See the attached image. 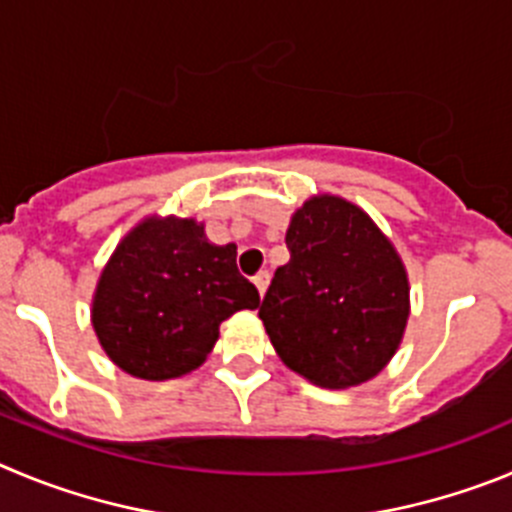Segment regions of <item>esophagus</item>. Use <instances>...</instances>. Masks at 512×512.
I'll return each instance as SVG.
<instances>
[{
  "instance_id": "1",
  "label": "esophagus",
  "mask_w": 512,
  "mask_h": 512,
  "mask_svg": "<svg viewBox=\"0 0 512 512\" xmlns=\"http://www.w3.org/2000/svg\"><path fill=\"white\" fill-rule=\"evenodd\" d=\"M267 285H270V273H265V270H262V273L255 275V288H257V293H260V296H265Z\"/></svg>"
}]
</instances>
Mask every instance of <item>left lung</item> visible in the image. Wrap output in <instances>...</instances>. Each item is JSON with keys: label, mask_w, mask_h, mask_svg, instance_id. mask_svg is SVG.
I'll list each match as a JSON object with an SVG mask.
<instances>
[{"label": "left lung", "mask_w": 512, "mask_h": 512, "mask_svg": "<svg viewBox=\"0 0 512 512\" xmlns=\"http://www.w3.org/2000/svg\"><path fill=\"white\" fill-rule=\"evenodd\" d=\"M290 260L260 306L283 365L329 390L385 370L403 342L411 285L398 250L370 214L331 193L290 216Z\"/></svg>", "instance_id": "obj_1"}]
</instances>
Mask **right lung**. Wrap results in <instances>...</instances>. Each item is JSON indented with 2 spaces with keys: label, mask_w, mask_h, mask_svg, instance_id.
<instances>
[{
  "label": "right lung",
  "mask_w": 512,
  "mask_h": 512,
  "mask_svg": "<svg viewBox=\"0 0 512 512\" xmlns=\"http://www.w3.org/2000/svg\"><path fill=\"white\" fill-rule=\"evenodd\" d=\"M260 293L237 270V245H214L204 224L145 216L99 275L91 326L101 349L140 380H173L206 362L219 326Z\"/></svg>",
  "instance_id": "add662e5"
}]
</instances>
